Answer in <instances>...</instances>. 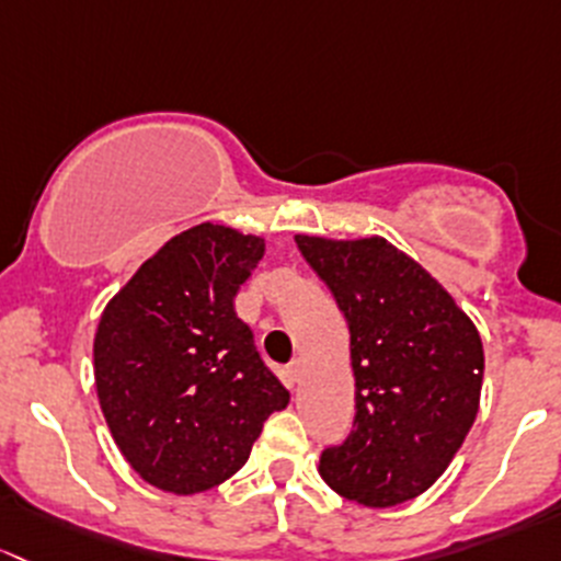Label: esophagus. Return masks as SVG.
<instances>
[{
	"label": "esophagus",
	"mask_w": 561,
	"mask_h": 561,
	"mask_svg": "<svg viewBox=\"0 0 561 561\" xmlns=\"http://www.w3.org/2000/svg\"><path fill=\"white\" fill-rule=\"evenodd\" d=\"M286 378H288V386L299 383V378H302V362H299V359H294L291 365L286 367Z\"/></svg>",
	"instance_id": "obj_1"
}]
</instances>
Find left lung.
I'll return each mask as SVG.
<instances>
[{
    "mask_svg": "<svg viewBox=\"0 0 561 561\" xmlns=\"http://www.w3.org/2000/svg\"><path fill=\"white\" fill-rule=\"evenodd\" d=\"M294 240L348 321L356 378L354 430L321 454V478L367 507L413 500L446 472L476 421L481 334L389 240Z\"/></svg>",
    "mask_w": 561,
    "mask_h": 561,
    "instance_id": "1",
    "label": "left lung"
}]
</instances>
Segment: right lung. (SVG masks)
I'll list each match as a JSON object with an SVG mask.
<instances>
[{
    "instance_id": "right-lung-1",
    "label": "right lung",
    "mask_w": 561,
    "mask_h": 561,
    "mask_svg": "<svg viewBox=\"0 0 561 561\" xmlns=\"http://www.w3.org/2000/svg\"><path fill=\"white\" fill-rule=\"evenodd\" d=\"M264 240L196 224L167 240L102 310L94 380L115 446L170 494L232 478L288 391L234 313Z\"/></svg>"
}]
</instances>
